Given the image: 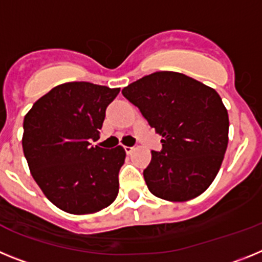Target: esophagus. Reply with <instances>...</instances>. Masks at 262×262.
<instances>
[{
    "label": "esophagus",
    "mask_w": 262,
    "mask_h": 262,
    "mask_svg": "<svg viewBox=\"0 0 262 262\" xmlns=\"http://www.w3.org/2000/svg\"><path fill=\"white\" fill-rule=\"evenodd\" d=\"M134 149H135V148H134V147H124V151H126V154H127V155L133 154Z\"/></svg>",
    "instance_id": "34e87169"
}]
</instances>
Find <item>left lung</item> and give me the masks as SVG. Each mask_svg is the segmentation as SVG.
<instances>
[{"instance_id":"left-lung-1","label":"left lung","mask_w":262,"mask_h":262,"mask_svg":"<svg viewBox=\"0 0 262 262\" xmlns=\"http://www.w3.org/2000/svg\"><path fill=\"white\" fill-rule=\"evenodd\" d=\"M148 124L163 136L144 169L154 195L173 202L193 200L216 177L227 144L228 113L212 88L177 72H155L122 90Z\"/></svg>"}]
</instances>
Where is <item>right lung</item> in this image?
<instances>
[{"label": "right lung", "instance_id": "add662e5", "mask_svg": "<svg viewBox=\"0 0 262 262\" xmlns=\"http://www.w3.org/2000/svg\"><path fill=\"white\" fill-rule=\"evenodd\" d=\"M86 81L57 85L23 120V154L48 200L69 214H92L114 202L126 152L94 147L106 107L119 93Z\"/></svg>", "mask_w": 262, "mask_h": 262}]
</instances>
